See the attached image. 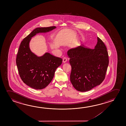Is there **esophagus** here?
I'll return each instance as SVG.
<instances>
[{"mask_svg":"<svg viewBox=\"0 0 126 126\" xmlns=\"http://www.w3.org/2000/svg\"><path fill=\"white\" fill-rule=\"evenodd\" d=\"M67 58H66V57H64V58H63V62H64V63H65V62H67Z\"/></svg>","mask_w":126,"mask_h":126,"instance_id":"esophagus-1","label":"esophagus"}]
</instances>
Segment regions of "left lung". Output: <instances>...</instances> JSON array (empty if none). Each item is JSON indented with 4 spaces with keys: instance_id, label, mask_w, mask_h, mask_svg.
Returning <instances> with one entry per match:
<instances>
[{
    "instance_id": "8db88e82",
    "label": "left lung",
    "mask_w": 126,
    "mask_h": 126,
    "mask_svg": "<svg viewBox=\"0 0 126 126\" xmlns=\"http://www.w3.org/2000/svg\"><path fill=\"white\" fill-rule=\"evenodd\" d=\"M72 70L70 81L76 90L85 92L100 84L109 63L107 48L101 39L94 49L82 46L68 51Z\"/></svg>"
}]
</instances>
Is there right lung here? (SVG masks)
<instances>
[{"label":"right lung","mask_w":126,"mask_h":126,"mask_svg":"<svg viewBox=\"0 0 126 126\" xmlns=\"http://www.w3.org/2000/svg\"><path fill=\"white\" fill-rule=\"evenodd\" d=\"M55 28L35 29L23 39L19 48L16 60L19 74L24 83L34 89L41 90L49 84L56 69L62 63V59L48 53L37 57L30 50L29 41L37 33L46 32Z\"/></svg>","instance_id":"add662e5"}]
</instances>
